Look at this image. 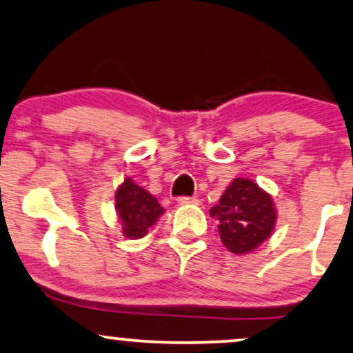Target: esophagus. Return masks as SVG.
<instances>
[{"label":"esophagus","mask_w":353,"mask_h":353,"mask_svg":"<svg viewBox=\"0 0 353 353\" xmlns=\"http://www.w3.org/2000/svg\"><path fill=\"white\" fill-rule=\"evenodd\" d=\"M176 203L180 204V206H188V204H199V199L198 198H188V196H181L176 199Z\"/></svg>","instance_id":"1"}]
</instances>
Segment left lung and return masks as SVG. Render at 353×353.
Masks as SVG:
<instances>
[{"instance_id":"obj_1","label":"left lung","mask_w":353,"mask_h":353,"mask_svg":"<svg viewBox=\"0 0 353 353\" xmlns=\"http://www.w3.org/2000/svg\"><path fill=\"white\" fill-rule=\"evenodd\" d=\"M210 214L224 247L236 255L259 249L273 234L278 217L272 194L249 178H234Z\"/></svg>"}]
</instances>
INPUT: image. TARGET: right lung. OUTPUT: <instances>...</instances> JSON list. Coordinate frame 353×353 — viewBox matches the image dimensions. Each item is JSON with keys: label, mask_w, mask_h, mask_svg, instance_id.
Instances as JSON below:
<instances>
[{"label": "right lung", "mask_w": 353, "mask_h": 353, "mask_svg": "<svg viewBox=\"0 0 353 353\" xmlns=\"http://www.w3.org/2000/svg\"><path fill=\"white\" fill-rule=\"evenodd\" d=\"M114 208L123 225L121 232L128 239H142L165 212L154 194L130 178H124L123 183L117 186Z\"/></svg>", "instance_id": "right-lung-1"}]
</instances>
